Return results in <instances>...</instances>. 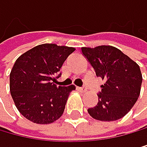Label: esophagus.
Here are the masks:
<instances>
[{
    "label": "esophagus",
    "mask_w": 147,
    "mask_h": 147,
    "mask_svg": "<svg viewBox=\"0 0 147 147\" xmlns=\"http://www.w3.org/2000/svg\"><path fill=\"white\" fill-rule=\"evenodd\" d=\"M78 90L80 92H82V93H86V88H85V87H78Z\"/></svg>",
    "instance_id": "esophagus-1"
}]
</instances>
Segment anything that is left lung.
<instances>
[{"label": "left lung", "mask_w": 147, "mask_h": 147, "mask_svg": "<svg viewBox=\"0 0 147 147\" xmlns=\"http://www.w3.org/2000/svg\"><path fill=\"white\" fill-rule=\"evenodd\" d=\"M94 68L96 76L105 80L98 102L87 109L96 120L113 121L124 117L137 101L142 85L139 65L120 49L112 46L81 48Z\"/></svg>", "instance_id": "8db88e82"}]
</instances>
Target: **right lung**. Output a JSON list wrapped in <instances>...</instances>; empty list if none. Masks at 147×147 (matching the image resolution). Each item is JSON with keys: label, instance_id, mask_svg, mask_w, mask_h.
<instances>
[{"label": "right lung", "instance_id": "add662e5", "mask_svg": "<svg viewBox=\"0 0 147 147\" xmlns=\"http://www.w3.org/2000/svg\"><path fill=\"white\" fill-rule=\"evenodd\" d=\"M73 47L41 44L16 61L10 74V92L16 107L27 120L38 124L52 123L64 111L74 85L53 84Z\"/></svg>", "mask_w": 147, "mask_h": 147}]
</instances>
